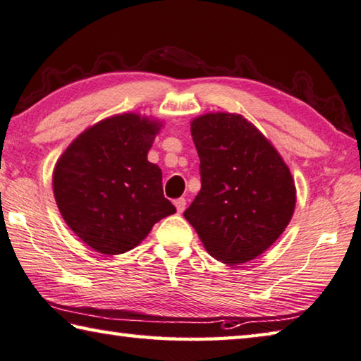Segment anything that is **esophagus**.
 I'll list each match as a JSON object with an SVG mask.
<instances>
[{
    "instance_id": "1",
    "label": "esophagus",
    "mask_w": 361,
    "mask_h": 361,
    "mask_svg": "<svg viewBox=\"0 0 361 361\" xmlns=\"http://www.w3.org/2000/svg\"><path fill=\"white\" fill-rule=\"evenodd\" d=\"M174 206H176V209H177V212H179V214L184 212L185 211V206H187L185 198H177L174 201Z\"/></svg>"
}]
</instances>
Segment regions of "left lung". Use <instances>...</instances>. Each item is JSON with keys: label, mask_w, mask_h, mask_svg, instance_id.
Masks as SVG:
<instances>
[{"label": "left lung", "mask_w": 361, "mask_h": 361, "mask_svg": "<svg viewBox=\"0 0 361 361\" xmlns=\"http://www.w3.org/2000/svg\"><path fill=\"white\" fill-rule=\"evenodd\" d=\"M201 190L184 212L216 260L241 264L276 243L293 216L290 169L239 114H204L190 123Z\"/></svg>", "instance_id": "1"}]
</instances>
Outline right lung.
<instances>
[{"label": "right lung", "instance_id": "add662e5", "mask_svg": "<svg viewBox=\"0 0 361 361\" xmlns=\"http://www.w3.org/2000/svg\"><path fill=\"white\" fill-rule=\"evenodd\" d=\"M161 123L120 114L87 128L54 169V195L66 225L99 254L118 255L176 212L161 169L147 160Z\"/></svg>", "mask_w": 361, "mask_h": 361}]
</instances>
